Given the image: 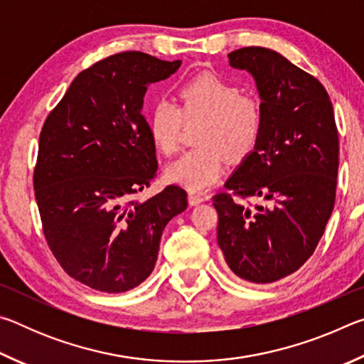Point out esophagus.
<instances>
[{
  "instance_id": "34e87169",
  "label": "esophagus",
  "mask_w": 364,
  "mask_h": 364,
  "mask_svg": "<svg viewBox=\"0 0 364 364\" xmlns=\"http://www.w3.org/2000/svg\"><path fill=\"white\" fill-rule=\"evenodd\" d=\"M188 199H189V204L191 205H197V204H200V202L205 200V196L204 194H199V193H194V191H189Z\"/></svg>"
}]
</instances>
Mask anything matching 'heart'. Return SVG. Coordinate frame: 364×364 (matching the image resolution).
<instances>
[{
	"mask_svg": "<svg viewBox=\"0 0 364 364\" xmlns=\"http://www.w3.org/2000/svg\"><path fill=\"white\" fill-rule=\"evenodd\" d=\"M180 106L159 100L147 117L154 146L164 156H173L181 146L184 122H202L197 132L199 147L168 167L171 181L189 189H204L218 180L226 157L231 162L247 159L260 141L263 110L254 96L242 95L231 82L202 73L178 91Z\"/></svg>",
	"mask_w": 364,
	"mask_h": 364,
	"instance_id": "1",
	"label": "heart"
}]
</instances>
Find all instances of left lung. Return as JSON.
<instances>
[{
  "instance_id": "obj_1",
  "label": "left lung",
  "mask_w": 364,
  "mask_h": 364,
  "mask_svg": "<svg viewBox=\"0 0 364 364\" xmlns=\"http://www.w3.org/2000/svg\"><path fill=\"white\" fill-rule=\"evenodd\" d=\"M255 78L263 132L254 152L213 196L217 241L241 279L268 284L313 255L336 204L338 132L328 91L268 48L228 54ZM254 198L257 205H252Z\"/></svg>"
}]
</instances>
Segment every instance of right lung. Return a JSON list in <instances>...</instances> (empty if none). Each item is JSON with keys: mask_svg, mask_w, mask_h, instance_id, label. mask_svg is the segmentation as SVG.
I'll return each mask as SVG.
<instances>
[{"mask_svg": "<svg viewBox=\"0 0 364 364\" xmlns=\"http://www.w3.org/2000/svg\"><path fill=\"white\" fill-rule=\"evenodd\" d=\"M180 65L114 54L80 72L43 123L33 171L43 234L65 273L96 291L139 286L156 267L164 228L188 207L175 184L136 200L157 171L141 112L147 85Z\"/></svg>", "mask_w": 364, "mask_h": 364, "instance_id": "obj_1", "label": "right lung"}]
</instances>
